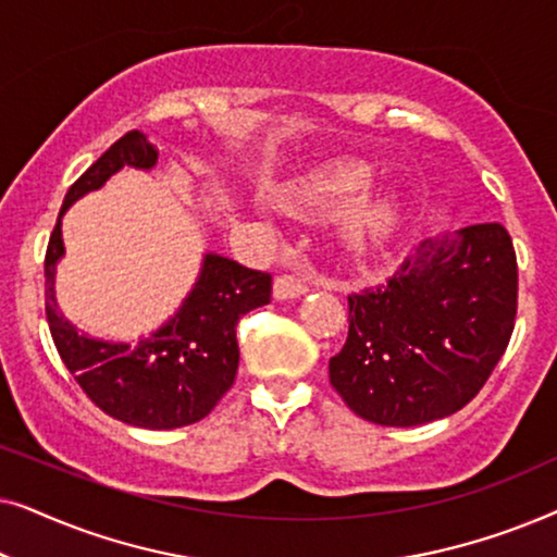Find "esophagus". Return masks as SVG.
Returning <instances> with one entry per match:
<instances>
[{
  "instance_id": "esophagus-1",
  "label": "esophagus",
  "mask_w": 557,
  "mask_h": 557,
  "mask_svg": "<svg viewBox=\"0 0 557 557\" xmlns=\"http://www.w3.org/2000/svg\"><path fill=\"white\" fill-rule=\"evenodd\" d=\"M307 292H309L307 281L296 276V273H281V276H276V281H273V296H276L278 301L299 299V296H304Z\"/></svg>"
}]
</instances>
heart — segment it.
<instances>
[{
    "label": "heart",
    "mask_w": 557,
    "mask_h": 557,
    "mask_svg": "<svg viewBox=\"0 0 557 557\" xmlns=\"http://www.w3.org/2000/svg\"><path fill=\"white\" fill-rule=\"evenodd\" d=\"M372 182V166L360 159L337 157L301 172L281 189L288 210L301 215H330L339 210V235L355 253H368L387 238L398 220V205L387 193H364Z\"/></svg>",
    "instance_id": "heart-1"
}]
</instances>
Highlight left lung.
Instances as JSON below:
<instances>
[{
  "label": "left lung",
  "mask_w": 557,
  "mask_h": 557,
  "mask_svg": "<svg viewBox=\"0 0 557 557\" xmlns=\"http://www.w3.org/2000/svg\"><path fill=\"white\" fill-rule=\"evenodd\" d=\"M347 301V342L330 360L347 408L395 429L438 421L482 391L512 337V238L482 223L423 240L385 284Z\"/></svg>",
  "instance_id": "8db88e82"
}]
</instances>
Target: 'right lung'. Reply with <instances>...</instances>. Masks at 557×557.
Wrapping results in <instances>:
<instances>
[{
    "label": "right lung",
    "instance_id": "right-lung-1",
    "mask_svg": "<svg viewBox=\"0 0 557 557\" xmlns=\"http://www.w3.org/2000/svg\"><path fill=\"white\" fill-rule=\"evenodd\" d=\"M157 157L147 136L128 132L67 189L45 253V314L60 360L103 413L136 429L170 431L202 421L231 391L240 360L235 326L250 309L271 301V273L208 253L177 314L136 345L88 337L60 314L55 265L65 253V210L124 166L151 170Z\"/></svg>",
    "mask_w": 557,
    "mask_h": 557
}]
</instances>
